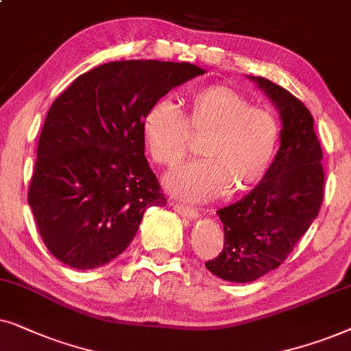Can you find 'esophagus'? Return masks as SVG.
Returning a JSON list of instances; mask_svg holds the SVG:
<instances>
[{
  "mask_svg": "<svg viewBox=\"0 0 351 351\" xmlns=\"http://www.w3.org/2000/svg\"><path fill=\"white\" fill-rule=\"evenodd\" d=\"M173 208H175V212H178L181 217H186V218H191V219H195V218L199 217L197 210H195L194 207H189V205L176 204Z\"/></svg>",
  "mask_w": 351,
  "mask_h": 351,
  "instance_id": "1",
  "label": "esophagus"
}]
</instances>
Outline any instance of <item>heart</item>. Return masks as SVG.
Listing matches in <instances>:
<instances>
[{
    "label": "heart",
    "mask_w": 351,
    "mask_h": 351,
    "mask_svg": "<svg viewBox=\"0 0 351 351\" xmlns=\"http://www.w3.org/2000/svg\"><path fill=\"white\" fill-rule=\"evenodd\" d=\"M141 133L149 154L163 167H176L188 156L191 133L205 136V158L165 178L173 195L204 202L228 188L242 193L263 178L278 151L281 123L273 110L252 106L234 88L210 85L189 96L186 119L170 99L154 102L143 117Z\"/></svg>",
    "instance_id": "obj_1"
}]
</instances>
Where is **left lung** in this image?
I'll return each instance as SVG.
<instances>
[{
	"mask_svg": "<svg viewBox=\"0 0 351 351\" xmlns=\"http://www.w3.org/2000/svg\"><path fill=\"white\" fill-rule=\"evenodd\" d=\"M247 78L278 109L281 144L258 186L217 212L224 245L205 266L231 282H252L276 269L311 226L324 197L322 151L310 110L276 83L252 75Z\"/></svg>",
	"mask_w": 351,
	"mask_h": 351,
	"instance_id": "8db88e82",
	"label": "left lung"
}]
</instances>
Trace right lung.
<instances>
[{
    "label": "right lung",
    "mask_w": 351,
    "mask_h": 351,
    "mask_svg": "<svg viewBox=\"0 0 351 351\" xmlns=\"http://www.w3.org/2000/svg\"><path fill=\"white\" fill-rule=\"evenodd\" d=\"M205 73L189 62L117 60L56 97L36 149L29 205L45 245L75 269L109 263L165 197L144 157L143 117L171 88Z\"/></svg>",
    "instance_id": "obj_1"
}]
</instances>
